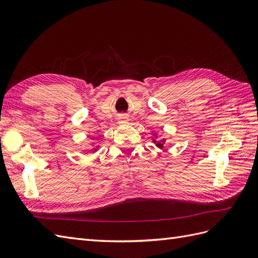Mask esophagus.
Returning a JSON list of instances; mask_svg holds the SVG:
<instances>
[{
    "mask_svg": "<svg viewBox=\"0 0 258 258\" xmlns=\"http://www.w3.org/2000/svg\"><path fill=\"white\" fill-rule=\"evenodd\" d=\"M118 121H120V123H128V117L123 115V116L120 117V120H118Z\"/></svg>",
    "mask_w": 258,
    "mask_h": 258,
    "instance_id": "34e87169",
    "label": "esophagus"
}]
</instances>
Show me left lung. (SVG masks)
I'll list each match as a JSON object with an SVG mask.
<instances>
[{"label":"left lung","instance_id":"left-lung-1","mask_svg":"<svg viewBox=\"0 0 258 258\" xmlns=\"http://www.w3.org/2000/svg\"><path fill=\"white\" fill-rule=\"evenodd\" d=\"M151 136H153V138H151V140H153V143L156 145V146H157L158 148L162 149L163 146H164V144H166V142H167V138H162V140H158L157 133H154Z\"/></svg>","mask_w":258,"mask_h":258}]
</instances>
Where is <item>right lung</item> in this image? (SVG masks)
Returning <instances> with one entry per match:
<instances>
[{
  "label": "right lung",
  "mask_w": 258,
  "mask_h": 258,
  "mask_svg": "<svg viewBox=\"0 0 258 258\" xmlns=\"http://www.w3.org/2000/svg\"><path fill=\"white\" fill-rule=\"evenodd\" d=\"M99 148H100V146H99V145H95V143L91 144V150H92V153H96V151H98Z\"/></svg>",
  "instance_id": "add662e5"
}]
</instances>
